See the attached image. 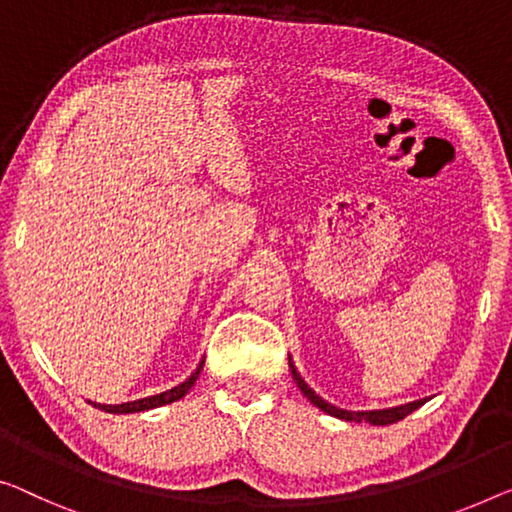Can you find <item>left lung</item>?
Wrapping results in <instances>:
<instances>
[{
	"instance_id": "8db88e82",
	"label": "left lung",
	"mask_w": 512,
	"mask_h": 512,
	"mask_svg": "<svg viewBox=\"0 0 512 512\" xmlns=\"http://www.w3.org/2000/svg\"><path fill=\"white\" fill-rule=\"evenodd\" d=\"M289 368H292V377L296 381V386L301 388V393L308 398L312 404H315L317 409H322L324 414L335 416V418H342V421H354V423H370V425H391V423H398L402 421L404 416H409L411 411H416L421 404L427 402L425 400H416V402H407V404H400V407H391V409H372V411H347V409H340V407H333L331 402H326L324 398H319V395L312 391V388L305 384V379L299 375V370H296V365L292 363V358H289Z\"/></svg>"
}]
</instances>
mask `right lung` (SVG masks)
<instances>
[{"mask_svg": "<svg viewBox=\"0 0 512 512\" xmlns=\"http://www.w3.org/2000/svg\"><path fill=\"white\" fill-rule=\"evenodd\" d=\"M202 365H204V361H200V365H197V370L193 372V375H190L186 381H181L179 386H174L165 393L151 395V398H142V400H133V402H124V404H98V402L89 400V404H94V407L101 409V411H108V414H135V411H147V409L163 407V404H172V402L181 400L183 395H186L190 388H193L195 379L200 377V372H202Z\"/></svg>", "mask_w": 512, "mask_h": 512, "instance_id": "right-lung-1", "label": "right lung"}]
</instances>
